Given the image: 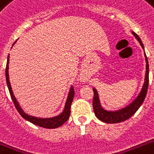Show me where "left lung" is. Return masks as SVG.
<instances>
[{"instance_id": "left-lung-1", "label": "left lung", "mask_w": 154, "mask_h": 154, "mask_svg": "<svg viewBox=\"0 0 154 154\" xmlns=\"http://www.w3.org/2000/svg\"><path fill=\"white\" fill-rule=\"evenodd\" d=\"M133 34L135 36L137 39L138 40L140 44L144 48L143 44L141 42V40L138 37V35L136 34L135 32H133ZM145 57H146V78H145V84L143 85V88L141 89V93L137 97L136 100L128 105L127 107L124 108L121 110L118 111H115V112H109V111H106V110L103 109L101 107L100 102H99L98 99V94L97 92L95 89H94V100H93V107H94V113L96 115V117L99 120H101V122H106V123H119V122H124L125 120L129 119V117H131L135 112L137 111L140 106L142 105L144 100L146 98V94H147V90H148L149 86V63L148 59L146 57V53H145Z\"/></svg>"}]
</instances>
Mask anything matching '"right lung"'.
Here are the masks:
<instances>
[{
  "label": "right lung",
  "mask_w": 154,
  "mask_h": 154,
  "mask_svg": "<svg viewBox=\"0 0 154 154\" xmlns=\"http://www.w3.org/2000/svg\"><path fill=\"white\" fill-rule=\"evenodd\" d=\"M15 43V42H14ZM14 45V44H13ZM8 62H9V55L8 56V60H7V64H6L5 68V77H6V82H7V85H8V91L10 94L11 98L13 100V104L15 105L16 109H17L18 112L20 113V116L25 118V120H27L29 122H30L32 124L38 125V126L43 127V128H46V129H55L57 127L62 125L65 122H67V120L69 119V117L70 116V108H71V104L72 102L73 97H74L75 92L73 90V87H71L70 89L69 94V97H68L67 101L65 104V109L60 115H58L57 117H52V118H37V117H32L29 115L26 114L23 112V110L20 109V107L18 105L17 101L16 100L15 97L13 96V91H12V88H11L10 82H9V79H8Z\"/></svg>",
  "instance_id": "add662e5"
}]
</instances>
